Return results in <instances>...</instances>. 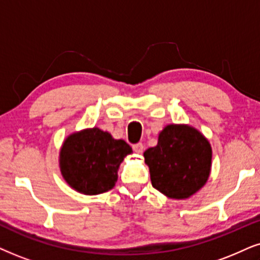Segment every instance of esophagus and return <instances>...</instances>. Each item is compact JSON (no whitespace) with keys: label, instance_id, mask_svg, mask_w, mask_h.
I'll list each match as a JSON object with an SVG mask.
<instances>
[{"label":"esophagus","instance_id":"obj_1","mask_svg":"<svg viewBox=\"0 0 260 260\" xmlns=\"http://www.w3.org/2000/svg\"><path fill=\"white\" fill-rule=\"evenodd\" d=\"M133 150H134V152H137V153H143L144 145L141 143L136 144V145H133Z\"/></svg>","mask_w":260,"mask_h":260}]
</instances>
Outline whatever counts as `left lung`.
<instances>
[{"instance_id": "1", "label": "left lung", "mask_w": 260, "mask_h": 260, "mask_svg": "<svg viewBox=\"0 0 260 260\" xmlns=\"http://www.w3.org/2000/svg\"><path fill=\"white\" fill-rule=\"evenodd\" d=\"M152 186L170 199H187L202 188L211 172L209 140L189 124H168L158 143L144 152Z\"/></svg>"}]
</instances>
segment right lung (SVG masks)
<instances>
[{"instance_id":"right-lung-1","label":"right lung","mask_w":260,"mask_h":260,"mask_svg":"<svg viewBox=\"0 0 260 260\" xmlns=\"http://www.w3.org/2000/svg\"><path fill=\"white\" fill-rule=\"evenodd\" d=\"M131 147L100 128H86L66 138L58 164L62 177L72 188L86 196H97L114 188L120 164Z\"/></svg>"}]
</instances>
